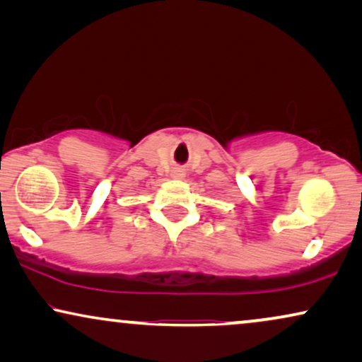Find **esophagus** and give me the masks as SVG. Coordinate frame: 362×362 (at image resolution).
Listing matches in <instances>:
<instances>
[{"mask_svg":"<svg viewBox=\"0 0 362 362\" xmlns=\"http://www.w3.org/2000/svg\"><path fill=\"white\" fill-rule=\"evenodd\" d=\"M172 177H173V178H184V177H185V170H184V168H180V167L173 168V170H172Z\"/></svg>","mask_w":362,"mask_h":362,"instance_id":"esophagus-1","label":"esophagus"}]
</instances>
